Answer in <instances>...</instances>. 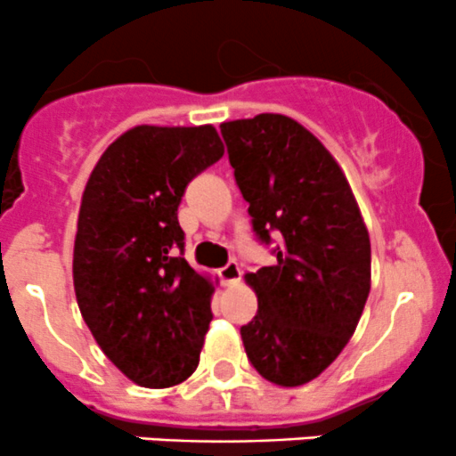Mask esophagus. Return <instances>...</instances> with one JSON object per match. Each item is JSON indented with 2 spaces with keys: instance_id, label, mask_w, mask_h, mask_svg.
<instances>
[{
  "instance_id": "esophagus-1",
  "label": "esophagus",
  "mask_w": 456,
  "mask_h": 456,
  "mask_svg": "<svg viewBox=\"0 0 456 456\" xmlns=\"http://www.w3.org/2000/svg\"><path fill=\"white\" fill-rule=\"evenodd\" d=\"M218 275H220V280H223V284H227V287H229V284H236L238 280H240L242 271H240V266H238V262L232 260L218 271Z\"/></svg>"
}]
</instances>
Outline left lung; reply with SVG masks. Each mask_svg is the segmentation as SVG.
Returning <instances> with one entry per match:
<instances>
[{"label": "left lung", "instance_id": "left-lung-1", "mask_svg": "<svg viewBox=\"0 0 456 456\" xmlns=\"http://www.w3.org/2000/svg\"><path fill=\"white\" fill-rule=\"evenodd\" d=\"M257 240L275 265L247 273L257 314L240 329L254 369L302 386L342 353L370 291V238L351 185L320 141L284 114L220 126Z\"/></svg>", "mask_w": 456, "mask_h": 456}]
</instances>
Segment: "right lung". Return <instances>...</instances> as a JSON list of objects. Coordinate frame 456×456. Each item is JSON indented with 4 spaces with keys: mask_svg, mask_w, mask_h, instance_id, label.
I'll return each instance as SVG.
<instances>
[{
    "mask_svg": "<svg viewBox=\"0 0 456 456\" xmlns=\"http://www.w3.org/2000/svg\"><path fill=\"white\" fill-rule=\"evenodd\" d=\"M224 154L214 126H136L92 169L77 220V305L127 379L169 388L199 366L214 282L183 257L185 187Z\"/></svg>",
    "mask_w": 456,
    "mask_h": 456,
    "instance_id": "add662e5",
    "label": "right lung"
}]
</instances>
